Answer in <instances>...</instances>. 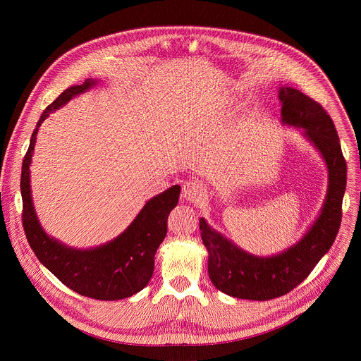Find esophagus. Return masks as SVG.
<instances>
[{
	"instance_id": "esophagus-1",
	"label": "esophagus",
	"mask_w": 361,
	"mask_h": 361,
	"mask_svg": "<svg viewBox=\"0 0 361 361\" xmlns=\"http://www.w3.org/2000/svg\"><path fill=\"white\" fill-rule=\"evenodd\" d=\"M204 194V187L201 184V181L198 180H187L183 184V191H181V197L190 202H195L198 201Z\"/></svg>"
}]
</instances>
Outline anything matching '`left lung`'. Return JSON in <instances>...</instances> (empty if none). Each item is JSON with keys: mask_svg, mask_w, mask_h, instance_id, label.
Segmentation results:
<instances>
[{"mask_svg": "<svg viewBox=\"0 0 361 361\" xmlns=\"http://www.w3.org/2000/svg\"><path fill=\"white\" fill-rule=\"evenodd\" d=\"M281 124L302 131L322 154L329 173L327 194L319 217L302 237L273 255H255L200 219L202 244L209 252V276L217 290L237 298L264 301L297 287L333 245L341 223L347 166L333 120L313 98L281 85Z\"/></svg>", "mask_w": 361, "mask_h": 361, "instance_id": "8db88e82", "label": "left lung"}]
</instances>
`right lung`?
Segmentation results:
<instances>
[{
    "instance_id": "right-lung-1",
    "label": "right lung",
    "mask_w": 361,
    "mask_h": 361,
    "mask_svg": "<svg viewBox=\"0 0 361 361\" xmlns=\"http://www.w3.org/2000/svg\"><path fill=\"white\" fill-rule=\"evenodd\" d=\"M98 80L63 91L41 114L23 161V226L27 240L41 264L73 291L95 300H121L141 291L154 271V255L167 234V220L180 197V185L149 198L131 224L116 238L91 248L70 247L42 228L32 202L30 166L38 128L42 121L70 99L92 88Z\"/></svg>"
}]
</instances>
